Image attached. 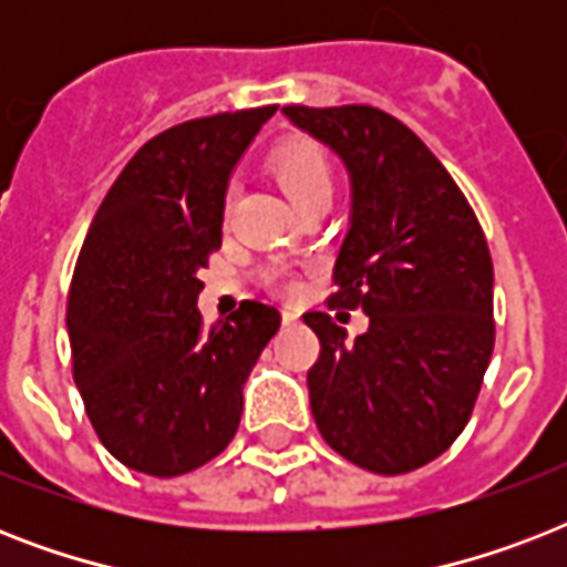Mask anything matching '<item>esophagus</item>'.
Here are the masks:
<instances>
[{"label":"esophagus","mask_w":567,"mask_h":567,"mask_svg":"<svg viewBox=\"0 0 567 567\" xmlns=\"http://www.w3.org/2000/svg\"><path fill=\"white\" fill-rule=\"evenodd\" d=\"M297 320H300V315H297V311H293V309H285L282 311V323H285V327H293Z\"/></svg>","instance_id":"esophagus-1"}]
</instances>
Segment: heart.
Here are the masks:
<instances>
[{
	"label": "heart",
	"mask_w": 567,
	"mask_h": 567,
	"mask_svg": "<svg viewBox=\"0 0 567 567\" xmlns=\"http://www.w3.org/2000/svg\"><path fill=\"white\" fill-rule=\"evenodd\" d=\"M274 173L297 208L320 194H332V164L318 144L297 141L282 146L274 158Z\"/></svg>",
	"instance_id": "1"
}]
</instances>
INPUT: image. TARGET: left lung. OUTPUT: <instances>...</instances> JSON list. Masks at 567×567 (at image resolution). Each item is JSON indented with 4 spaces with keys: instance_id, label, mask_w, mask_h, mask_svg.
<instances>
[{
    "instance_id": "left-lung-1",
    "label": "left lung",
    "mask_w": 567,
    "mask_h": 567,
    "mask_svg": "<svg viewBox=\"0 0 567 567\" xmlns=\"http://www.w3.org/2000/svg\"><path fill=\"white\" fill-rule=\"evenodd\" d=\"M282 114L350 176L329 306L368 315L353 341L323 311L302 315L320 341L311 414L353 465L409 474L465 430L492 362L488 244L456 182L400 120L371 105H288Z\"/></svg>"
}]
</instances>
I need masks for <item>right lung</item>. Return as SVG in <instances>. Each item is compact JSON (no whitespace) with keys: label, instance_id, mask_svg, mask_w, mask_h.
Here are the masks:
<instances>
[{"label":"right lung","instance_id":"add662e5","mask_svg":"<svg viewBox=\"0 0 567 567\" xmlns=\"http://www.w3.org/2000/svg\"><path fill=\"white\" fill-rule=\"evenodd\" d=\"M274 114L267 105L162 132L87 229L66 300L73 377L100 441L132 471L179 476L223 453L244 382L279 329V311L258 300L208 329L196 309L231 173Z\"/></svg>","mask_w":567,"mask_h":567}]
</instances>
